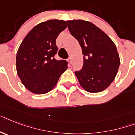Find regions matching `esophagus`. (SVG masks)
<instances>
[{
	"label": "esophagus",
	"mask_w": 135,
	"mask_h": 135,
	"mask_svg": "<svg viewBox=\"0 0 135 135\" xmlns=\"http://www.w3.org/2000/svg\"><path fill=\"white\" fill-rule=\"evenodd\" d=\"M68 63H70V64H72V59H71V58H69L68 59Z\"/></svg>",
	"instance_id": "esophagus-1"
}]
</instances>
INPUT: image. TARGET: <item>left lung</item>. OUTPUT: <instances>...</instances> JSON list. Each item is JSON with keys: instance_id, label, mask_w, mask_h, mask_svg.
Instances as JSON below:
<instances>
[{"instance_id": "obj_1", "label": "left lung", "mask_w": 135, "mask_h": 135, "mask_svg": "<svg viewBox=\"0 0 135 135\" xmlns=\"http://www.w3.org/2000/svg\"><path fill=\"white\" fill-rule=\"evenodd\" d=\"M66 22L71 34L79 41L84 56L83 68L75 72L80 85L92 93L103 91L114 81L120 65L115 44L90 22L83 20Z\"/></svg>"}]
</instances>
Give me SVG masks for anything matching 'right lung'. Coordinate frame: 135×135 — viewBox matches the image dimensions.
<instances>
[{"label": "right lung", "mask_w": 135, "mask_h": 135, "mask_svg": "<svg viewBox=\"0 0 135 135\" xmlns=\"http://www.w3.org/2000/svg\"><path fill=\"white\" fill-rule=\"evenodd\" d=\"M68 27L65 21L49 20L39 23L23 39L16 54V70L21 82L34 94H43L54 88L68 68L65 60L54 58L56 39Z\"/></svg>", "instance_id": "1"}]
</instances>
